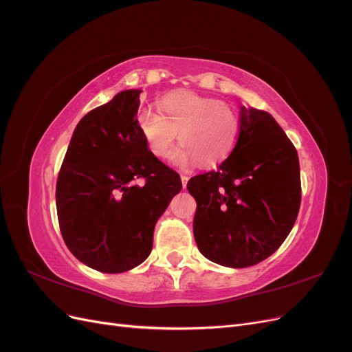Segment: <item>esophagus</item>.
<instances>
[{
    "mask_svg": "<svg viewBox=\"0 0 352 352\" xmlns=\"http://www.w3.org/2000/svg\"><path fill=\"white\" fill-rule=\"evenodd\" d=\"M180 179H182V186H184V188H186V185H188V180H189V176H186V175H180Z\"/></svg>",
    "mask_w": 352,
    "mask_h": 352,
    "instance_id": "34e87169",
    "label": "esophagus"
}]
</instances>
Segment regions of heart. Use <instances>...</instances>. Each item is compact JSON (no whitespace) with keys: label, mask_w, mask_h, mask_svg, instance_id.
Wrapping results in <instances>:
<instances>
[{"label":"heart","mask_w":352,"mask_h":352,"mask_svg":"<svg viewBox=\"0 0 352 352\" xmlns=\"http://www.w3.org/2000/svg\"><path fill=\"white\" fill-rule=\"evenodd\" d=\"M158 110L144 109L136 116L150 153L167 158L177 140L182 146L173 154V163L188 167H211L225 160L239 136V116L229 104L195 92L168 94L158 101Z\"/></svg>","instance_id":"b5f03b06"}]
</instances>
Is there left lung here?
I'll return each mask as SVG.
<instances>
[{
    "instance_id": "obj_1",
    "label": "left lung",
    "mask_w": 352,
    "mask_h": 352,
    "mask_svg": "<svg viewBox=\"0 0 352 352\" xmlns=\"http://www.w3.org/2000/svg\"><path fill=\"white\" fill-rule=\"evenodd\" d=\"M197 201L194 236L206 258L225 267L258 264L289 235L301 206L298 153L273 117L241 109L233 151L188 180Z\"/></svg>"
}]
</instances>
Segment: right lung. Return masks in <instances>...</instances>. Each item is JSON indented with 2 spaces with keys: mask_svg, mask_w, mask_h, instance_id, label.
<instances>
[{
  "mask_svg": "<svg viewBox=\"0 0 352 352\" xmlns=\"http://www.w3.org/2000/svg\"><path fill=\"white\" fill-rule=\"evenodd\" d=\"M140 94L122 91L82 117L57 179L61 236L74 257L102 273L146 260L157 220L182 189L138 129Z\"/></svg>",
  "mask_w": 352,
  "mask_h": 352,
  "instance_id": "add662e5",
  "label": "right lung"
}]
</instances>
